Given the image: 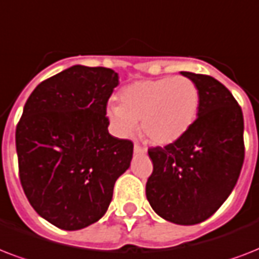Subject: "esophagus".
<instances>
[{"mask_svg": "<svg viewBox=\"0 0 259 259\" xmlns=\"http://www.w3.org/2000/svg\"><path fill=\"white\" fill-rule=\"evenodd\" d=\"M134 153H136V154H145L146 149H145V148H142V146L138 145V144H134Z\"/></svg>", "mask_w": 259, "mask_h": 259, "instance_id": "34e87169", "label": "esophagus"}]
</instances>
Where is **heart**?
I'll list each match as a JSON object with an SVG mask.
<instances>
[{
	"mask_svg": "<svg viewBox=\"0 0 259 259\" xmlns=\"http://www.w3.org/2000/svg\"><path fill=\"white\" fill-rule=\"evenodd\" d=\"M200 91L185 76L144 79L127 84L119 93V105L107 106L114 130L129 137L141 121L142 133L157 145L180 140L196 121Z\"/></svg>",
	"mask_w": 259,
	"mask_h": 259,
	"instance_id": "heart-1",
	"label": "heart"
}]
</instances>
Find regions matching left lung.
Returning <instances> with one entry per match:
<instances>
[{
	"instance_id": "left-lung-1",
	"label": "left lung",
	"mask_w": 259,
	"mask_h": 259,
	"mask_svg": "<svg viewBox=\"0 0 259 259\" xmlns=\"http://www.w3.org/2000/svg\"><path fill=\"white\" fill-rule=\"evenodd\" d=\"M180 74L200 91L199 114L180 140L148 150L153 173L146 183V199L162 219L192 226L217 212L237 184L245 158L243 114L217 79Z\"/></svg>"
}]
</instances>
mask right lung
<instances>
[{"instance_id": "add662e5", "label": "right lung", "mask_w": 259, "mask_h": 259, "mask_svg": "<svg viewBox=\"0 0 259 259\" xmlns=\"http://www.w3.org/2000/svg\"><path fill=\"white\" fill-rule=\"evenodd\" d=\"M118 84L115 71L76 64L40 83L24 106L16 129L22 189L59 229L99 221L129 169L133 144L107 130L106 105Z\"/></svg>"}]
</instances>
